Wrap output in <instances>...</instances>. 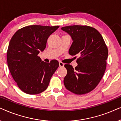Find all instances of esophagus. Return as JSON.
Here are the masks:
<instances>
[{"label": "esophagus", "mask_w": 121, "mask_h": 121, "mask_svg": "<svg viewBox=\"0 0 121 121\" xmlns=\"http://www.w3.org/2000/svg\"><path fill=\"white\" fill-rule=\"evenodd\" d=\"M59 67H63L64 66V64L63 63L59 62Z\"/></svg>", "instance_id": "34e87169"}]
</instances>
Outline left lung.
Listing matches in <instances>:
<instances>
[{"label": "left lung", "mask_w": 121, "mask_h": 121, "mask_svg": "<svg viewBox=\"0 0 121 121\" xmlns=\"http://www.w3.org/2000/svg\"><path fill=\"white\" fill-rule=\"evenodd\" d=\"M61 29L72 39L69 54L79 57L75 68L69 64L64 65L67 70L64 85L67 90L77 95L88 93L96 87L105 73L107 47L101 35L94 27L73 25Z\"/></svg>", "instance_id": "obj_1"}]
</instances>
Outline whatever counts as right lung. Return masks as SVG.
I'll use <instances>...</instances> for the list:
<instances>
[{"mask_svg":"<svg viewBox=\"0 0 121 121\" xmlns=\"http://www.w3.org/2000/svg\"><path fill=\"white\" fill-rule=\"evenodd\" d=\"M59 27L27 26L16 31L10 41L8 65L13 79L23 92L35 95L47 88L59 62L54 59L46 63L38 54L46 48L48 38Z\"/></svg>","mask_w":121,"mask_h":121,"instance_id":"add662e5","label":"right lung"}]
</instances>
